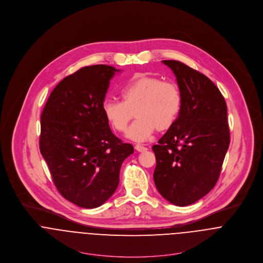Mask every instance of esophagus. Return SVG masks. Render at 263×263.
Instances as JSON below:
<instances>
[{
  "instance_id": "esophagus-1",
  "label": "esophagus",
  "mask_w": 263,
  "mask_h": 263,
  "mask_svg": "<svg viewBox=\"0 0 263 263\" xmlns=\"http://www.w3.org/2000/svg\"><path fill=\"white\" fill-rule=\"evenodd\" d=\"M135 149L137 151H139V152H145V151L148 150L146 147H144L143 145H139V144L135 146Z\"/></svg>"
}]
</instances>
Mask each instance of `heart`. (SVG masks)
<instances>
[{"label":"heart","mask_w":263,"mask_h":263,"mask_svg":"<svg viewBox=\"0 0 263 263\" xmlns=\"http://www.w3.org/2000/svg\"><path fill=\"white\" fill-rule=\"evenodd\" d=\"M122 102L107 100L103 103L105 119L114 130L125 132L134 112L137 120L127 130V138L135 142L148 140L157 128H170L182 106L179 87L154 76H138L120 90Z\"/></svg>","instance_id":"heart-1"}]
</instances>
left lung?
I'll return each instance as SVG.
<instances>
[{
	"label": "left lung",
	"instance_id": "left-lung-1",
	"mask_svg": "<svg viewBox=\"0 0 263 263\" xmlns=\"http://www.w3.org/2000/svg\"><path fill=\"white\" fill-rule=\"evenodd\" d=\"M174 73L182 106L173 125L153 146L155 185L169 202L185 206L216 185L230 145L227 104L206 76L178 61H162Z\"/></svg>",
	"mask_w": 263,
	"mask_h": 263
}]
</instances>
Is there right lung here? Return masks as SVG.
Returning <instances> with one entry per match:
<instances>
[{
	"label": "right lung",
	"mask_w": 263,
	"mask_h": 263,
	"mask_svg": "<svg viewBox=\"0 0 263 263\" xmlns=\"http://www.w3.org/2000/svg\"><path fill=\"white\" fill-rule=\"evenodd\" d=\"M116 72L106 65L84 67L63 79L41 113L39 149L53 183L85 209L103 204L116 190L123 161L134 153L109 127L103 102Z\"/></svg>",
	"instance_id": "right-lung-1"
}]
</instances>
